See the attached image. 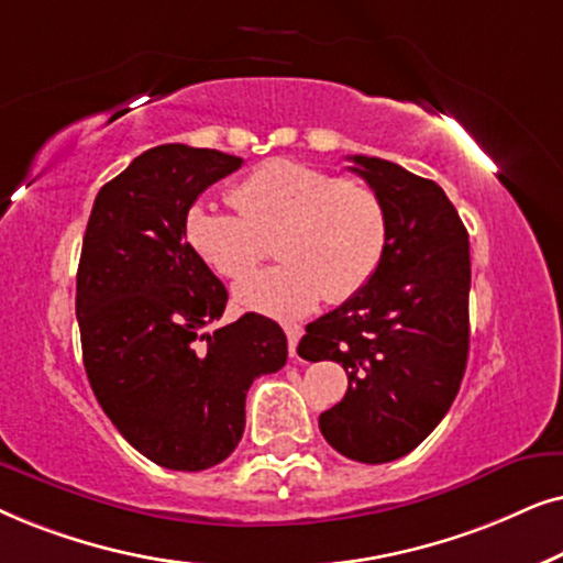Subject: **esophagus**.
Masks as SVG:
<instances>
[{
    "label": "esophagus",
    "mask_w": 563,
    "mask_h": 563,
    "mask_svg": "<svg viewBox=\"0 0 563 563\" xmlns=\"http://www.w3.org/2000/svg\"><path fill=\"white\" fill-rule=\"evenodd\" d=\"M286 329V336H288V352L290 355H296V347H298V340H301L303 334V327L301 324H283Z\"/></svg>",
    "instance_id": "34e87169"
}]
</instances>
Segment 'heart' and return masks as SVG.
Returning <instances> with one entry per match:
<instances>
[{"instance_id": "b5f03b06", "label": "heart", "mask_w": 563, "mask_h": 563, "mask_svg": "<svg viewBox=\"0 0 563 563\" xmlns=\"http://www.w3.org/2000/svg\"><path fill=\"white\" fill-rule=\"evenodd\" d=\"M236 213L195 203L185 239L213 273L242 277L268 251L284 262L244 277L236 303L269 317H303L321 298L342 303L371 280L386 250L384 200L357 177L296 159H267L229 192Z\"/></svg>"}]
</instances>
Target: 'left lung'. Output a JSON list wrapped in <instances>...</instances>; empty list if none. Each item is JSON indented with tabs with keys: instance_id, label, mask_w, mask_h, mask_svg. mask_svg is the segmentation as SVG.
Returning a JSON list of instances; mask_svg holds the SVG:
<instances>
[{
	"instance_id": "obj_1",
	"label": "left lung",
	"mask_w": 563,
	"mask_h": 563,
	"mask_svg": "<svg viewBox=\"0 0 563 563\" xmlns=\"http://www.w3.org/2000/svg\"><path fill=\"white\" fill-rule=\"evenodd\" d=\"M350 162L384 200L386 250L355 296L306 327L298 355L347 373L344 399L319 417L327 443L352 461L388 463L440 424L466 373L468 231L432 179L378 156Z\"/></svg>"
}]
</instances>
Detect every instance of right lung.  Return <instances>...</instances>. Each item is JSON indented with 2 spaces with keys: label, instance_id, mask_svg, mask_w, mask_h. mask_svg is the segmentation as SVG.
Listing matches in <instances>:
<instances>
[{
  "label": "right lung",
  "instance_id": "1",
  "mask_svg": "<svg viewBox=\"0 0 563 563\" xmlns=\"http://www.w3.org/2000/svg\"><path fill=\"white\" fill-rule=\"evenodd\" d=\"M239 156L154 146L102 185L77 269L89 386L104 415L156 466L206 471L236 451L252 380L288 360L273 319L219 327L229 294L185 239L198 195Z\"/></svg>",
  "mask_w": 563,
  "mask_h": 563
}]
</instances>
